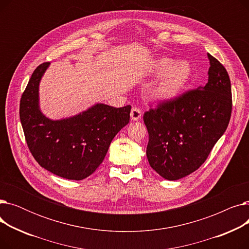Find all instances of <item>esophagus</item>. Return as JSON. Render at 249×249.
<instances>
[{
    "mask_svg": "<svg viewBox=\"0 0 249 249\" xmlns=\"http://www.w3.org/2000/svg\"><path fill=\"white\" fill-rule=\"evenodd\" d=\"M130 116H131V119L133 121H137V120H139L140 118H141L142 112H141V110L139 108L133 107L132 110H131V113H130Z\"/></svg>",
    "mask_w": 249,
    "mask_h": 249,
    "instance_id": "34e87169",
    "label": "esophagus"
}]
</instances>
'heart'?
Returning a JSON list of instances; mask_svg holds the SVG:
<instances>
[{
    "mask_svg": "<svg viewBox=\"0 0 249 249\" xmlns=\"http://www.w3.org/2000/svg\"><path fill=\"white\" fill-rule=\"evenodd\" d=\"M155 73L163 75L155 89L160 98L169 99L175 97L185 85L190 73V67L186 62L176 63L169 58H160L155 63Z\"/></svg>",
    "mask_w": 249,
    "mask_h": 249,
    "instance_id": "b5f03b06",
    "label": "heart"
}]
</instances>
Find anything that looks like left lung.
I'll return each instance as SVG.
<instances>
[{
	"instance_id": "1",
	"label": "left lung",
	"mask_w": 249,
	"mask_h": 249,
	"mask_svg": "<svg viewBox=\"0 0 249 249\" xmlns=\"http://www.w3.org/2000/svg\"><path fill=\"white\" fill-rule=\"evenodd\" d=\"M208 57L210 69L205 87L161 101L143 115L149 137L148 162L169 180L197 171L230 121L232 93L228 72L211 54Z\"/></svg>"
}]
</instances>
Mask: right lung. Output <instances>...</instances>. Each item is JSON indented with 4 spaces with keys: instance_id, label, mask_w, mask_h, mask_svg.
I'll return each mask as SVG.
<instances>
[{
    "instance_id": "obj_1",
    "label": "right lung",
    "mask_w": 249,
    "mask_h": 249,
    "mask_svg": "<svg viewBox=\"0 0 249 249\" xmlns=\"http://www.w3.org/2000/svg\"><path fill=\"white\" fill-rule=\"evenodd\" d=\"M49 64L38 65L21 97L25 139L39 165L60 178L81 180L103 162L111 141L129 123L131 106L97 104L68 119H48L39 109L38 87Z\"/></svg>"
}]
</instances>
